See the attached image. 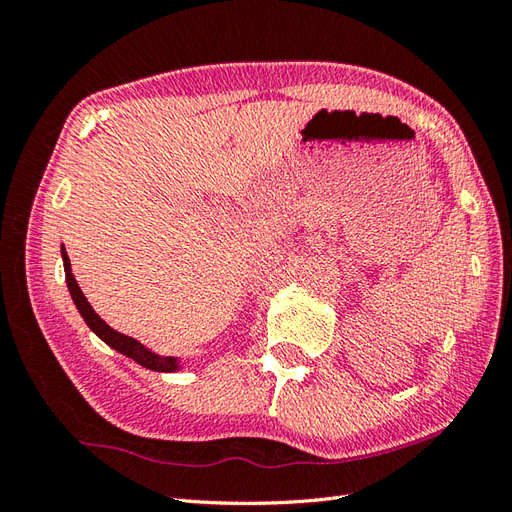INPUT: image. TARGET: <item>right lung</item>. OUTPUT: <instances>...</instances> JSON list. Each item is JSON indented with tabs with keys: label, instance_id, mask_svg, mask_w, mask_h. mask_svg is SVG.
<instances>
[{
	"label": "right lung",
	"instance_id": "1",
	"mask_svg": "<svg viewBox=\"0 0 512 512\" xmlns=\"http://www.w3.org/2000/svg\"><path fill=\"white\" fill-rule=\"evenodd\" d=\"M60 252H62V262H64V273H66V286H68V293H71V297H73L75 308L79 310L81 319L86 321V325L107 344V347H112L114 351L127 355L129 359H133L135 364H140L148 370H155V372H178V370H183V362L178 357L159 355L153 349L144 347L140 340H135L131 336H124V334H120V331H116L114 327H109L101 319V316L94 312V308L90 306V301L86 299V295L81 293V288H79L75 275H73L71 260H68L64 245H62Z\"/></svg>",
	"mask_w": 512,
	"mask_h": 512
}]
</instances>
